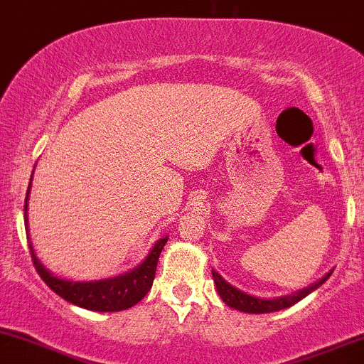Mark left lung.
Segmentation results:
<instances>
[{"label":"left lung","mask_w":364,"mask_h":364,"mask_svg":"<svg viewBox=\"0 0 364 364\" xmlns=\"http://www.w3.org/2000/svg\"><path fill=\"white\" fill-rule=\"evenodd\" d=\"M332 272L333 270H330V272L325 274L320 281L311 284V286L304 287L301 291H296L292 292V294L281 296V298H274V299H262V298H257V296L246 294V292L240 291L237 287L231 286L228 281H224V279L220 277V274H217L215 270H212V277H214V284L217 287V292H219L220 299H223L228 306L245 313H272V311L284 310V308H289L292 304L301 301V299L306 298L310 292L318 289L321 284L332 275Z\"/></svg>","instance_id":"1"}]
</instances>
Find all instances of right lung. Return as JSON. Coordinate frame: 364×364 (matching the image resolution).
<instances>
[{
	"label": "right lung",
	"mask_w": 364,
	"mask_h": 364,
	"mask_svg": "<svg viewBox=\"0 0 364 364\" xmlns=\"http://www.w3.org/2000/svg\"><path fill=\"white\" fill-rule=\"evenodd\" d=\"M36 169V168H34ZM34 174V173H32ZM31 183H28L27 198H25V225H27L28 232V195H31ZM168 243V236L161 237L156 245L152 246L147 257L140 265L135 269L128 270V272L116 275V277L101 279V281H70V279H61L43 265V262L37 258L34 252V246L28 243L31 248L32 262H34L36 270L39 272L41 279L48 284L51 289L61 296L63 299L70 301L77 306L85 308L90 311H121L128 310L133 304H136L144 299L152 287L154 277H156V269L159 262V255H161L164 245Z\"/></svg>",
	"instance_id": "obj_1"
}]
</instances>
